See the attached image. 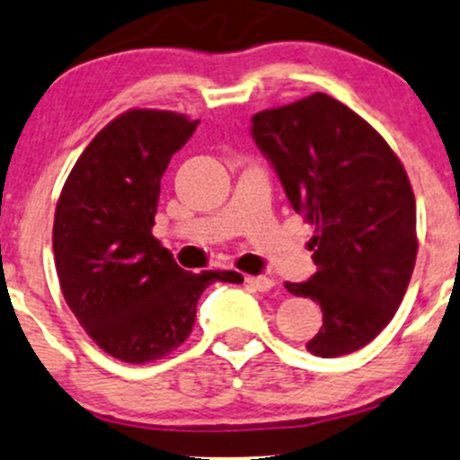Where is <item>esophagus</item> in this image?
I'll use <instances>...</instances> for the list:
<instances>
[{"mask_svg": "<svg viewBox=\"0 0 460 460\" xmlns=\"http://www.w3.org/2000/svg\"><path fill=\"white\" fill-rule=\"evenodd\" d=\"M245 282L250 288L253 290H261V293H267V290H271L275 282L271 278H267V275H247Z\"/></svg>", "mask_w": 460, "mask_h": 460, "instance_id": "34e87169", "label": "esophagus"}]
</instances>
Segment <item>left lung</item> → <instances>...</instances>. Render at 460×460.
Instances as JSON below:
<instances>
[{
  "label": "left lung",
  "mask_w": 460,
  "mask_h": 460,
  "mask_svg": "<svg viewBox=\"0 0 460 460\" xmlns=\"http://www.w3.org/2000/svg\"><path fill=\"white\" fill-rule=\"evenodd\" d=\"M252 137L286 198L316 226V273L286 282L310 296L323 327L307 350L340 358L375 340L392 321L415 267V196L394 150L364 118L316 92L252 116Z\"/></svg>",
  "instance_id": "8db88e82"
}]
</instances>
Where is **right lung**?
I'll use <instances>...</instances> for the list:
<instances>
[{
	"mask_svg": "<svg viewBox=\"0 0 460 460\" xmlns=\"http://www.w3.org/2000/svg\"><path fill=\"white\" fill-rule=\"evenodd\" d=\"M182 113L131 110L107 124L64 182L53 253L64 299L111 358L146 364L189 338L199 295L236 271L189 273L153 236L161 176L196 131Z\"/></svg>",
	"mask_w": 460,
	"mask_h": 460,
	"instance_id": "obj_1",
	"label": "right lung"
}]
</instances>
